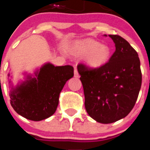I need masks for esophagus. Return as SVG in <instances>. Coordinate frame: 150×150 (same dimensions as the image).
Instances as JSON below:
<instances>
[{
  "instance_id": "obj_1",
  "label": "esophagus",
  "mask_w": 150,
  "mask_h": 150,
  "mask_svg": "<svg viewBox=\"0 0 150 150\" xmlns=\"http://www.w3.org/2000/svg\"><path fill=\"white\" fill-rule=\"evenodd\" d=\"M79 73H78L77 70H76V69L75 68V69H74V77L77 78V77H79Z\"/></svg>"
}]
</instances>
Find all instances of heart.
Returning <instances> with one entry per match:
<instances>
[{
  "label": "heart",
  "mask_w": 150,
  "mask_h": 150,
  "mask_svg": "<svg viewBox=\"0 0 150 150\" xmlns=\"http://www.w3.org/2000/svg\"><path fill=\"white\" fill-rule=\"evenodd\" d=\"M70 50L76 55H84L85 62L93 68H100L105 65L111 55L109 46L92 39L76 41L71 45Z\"/></svg>",
  "instance_id": "1"
}]
</instances>
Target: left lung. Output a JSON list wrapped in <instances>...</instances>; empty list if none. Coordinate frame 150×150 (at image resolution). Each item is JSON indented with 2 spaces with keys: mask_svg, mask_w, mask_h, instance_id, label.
Instances as JSON below:
<instances>
[{
  "mask_svg": "<svg viewBox=\"0 0 150 150\" xmlns=\"http://www.w3.org/2000/svg\"><path fill=\"white\" fill-rule=\"evenodd\" d=\"M116 51L105 65L89 67L77 65L88 114L98 122L108 124L129 113L140 92L142 83L140 62L136 50L128 41L116 34H110Z\"/></svg>",
  "mask_w": 150,
  "mask_h": 150,
  "instance_id": "obj_1",
  "label": "left lung"
}]
</instances>
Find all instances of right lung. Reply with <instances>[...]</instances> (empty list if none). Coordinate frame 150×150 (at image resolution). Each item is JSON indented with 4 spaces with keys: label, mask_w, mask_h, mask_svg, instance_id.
I'll return each instance as SVG.
<instances>
[{
    "label": "right lung",
    "mask_w": 150,
    "mask_h": 150,
    "mask_svg": "<svg viewBox=\"0 0 150 150\" xmlns=\"http://www.w3.org/2000/svg\"><path fill=\"white\" fill-rule=\"evenodd\" d=\"M73 76L72 66L46 64L37 74V78L30 79L10 92V104L18 114L28 120L47 119L55 112L60 92Z\"/></svg>",
    "instance_id": "add662e5"
}]
</instances>
